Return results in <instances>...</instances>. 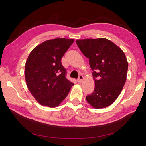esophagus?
<instances>
[{"label": "esophagus", "instance_id": "obj_1", "mask_svg": "<svg viewBox=\"0 0 146 146\" xmlns=\"http://www.w3.org/2000/svg\"><path fill=\"white\" fill-rule=\"evenodd\" d=\"M83 80V76L82 75H80L78 77V83H82Z\"/></svg>", "mask_w": 146, "mask_h": 146}]
</instances>
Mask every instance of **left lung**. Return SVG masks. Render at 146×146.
Returning a JSON list of instances; mask_svg holds the SVG:
<instances>
[{"mask_svg":"<svg viewBox=\"0 0 146 146\" xmlns=\"http://www.w3.org/2000/svg\"><path fill=\"white\" fill-rule=\"evenodd\" d=\"M83 54L89 59L95 81L94 92L86 97L96 108L112 104L120 94L127 79L128 62L123 51L105 38L76 39Z\"/></svg>","mask_w":146,"mask_h":146,"instance_id":"1","label":"left lung"}]
</instances>
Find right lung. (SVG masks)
I'll list each match as a JSON object with an SVG mask.
<instances>
[{"label":"right lung","mask_w":146,"mask_h":146,"mask_svg":"<svg viewBox=\"0 0 146 146\" xmlns=\"http://www.w3.org/2000/svg\"><path fill=\"white\" fill-rule=\"evenodd\" d=\"M73 39L47 40L30 52L25 64V80L27 88L42 105L56 107L69 94L74 83L68 80L61 58Z\"/></svg>","instance_id":"obj_1"}]
</instances>
